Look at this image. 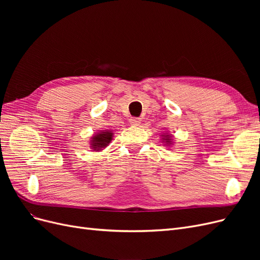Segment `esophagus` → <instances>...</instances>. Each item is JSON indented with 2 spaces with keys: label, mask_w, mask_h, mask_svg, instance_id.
I'll use <instances>...</instances> for the list:
<instances>
[{
  "label": "esophagus",
  "mask_w": 260,
  "mask_h": 260,
  "mask_svg": "<svg viewBox=\"0 0 260 260\" xmlns=\"http://www.w3.org/2000/svg\"><path fill=\"white\" fill-rule=\"evenodd\" d=\"M130 123L133 124V125H139L141 123V119L138 117H133L130 119Z\"/></svg>",
  "instance_id": "obj_1"
}]
</instances>
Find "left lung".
Wrapping results in <instances>:
<instances>
[{
	"instance_id": "8db88e82",
	"label": "left lung",
	"mask_w": 260,
	"mask_h": 260,
	"mask_svg": "<svg viewBox=\"0 0 260 260\" xmlns=\"http://www.w3.org/2000/svg\"><path fill=\"white\" fill-rule=\"evenodd\" d=\"M166 140H167V139H166Z\"/></svg>"
}]
</instances>
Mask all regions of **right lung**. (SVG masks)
Returning a JSON list of instances; mask_svg holds the SVG:
<instances>
[{"mask_svg":"<svg viewBox=\"0 0 260 260\" xmlns=\"http://www.w3.org/2000/svg\"><path fill=\"white\" fill-rule=\"evenodd\" d=\"M113 137V133L111 132H101L98 133V135L93 138L92 140V147L93 149H100L102 147L107 146V144L111 142Z\"/></svg>","mask_w":260,"mask_h":260,"instance_id":"obj_1","label":"right lung"}]
</instances>
